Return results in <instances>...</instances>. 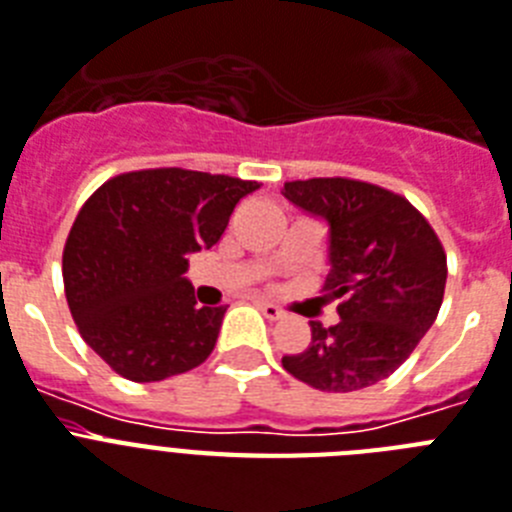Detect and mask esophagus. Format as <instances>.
<instances>
[{
  "mask_svg": "<svg viewBox=\"0 0 512 512\" xmlns=\"http://www.w3.org/2000/svg\"><path fill=\"white\" fill-rule=\"evenodd\" d=\"M257 307H260V313H263L268 321H278V318H284V310H281L278 305H273V302H263V299H260V302H257Z\"/></svg>",
  "mask_w": 512,
  "mask_h": 512,
  "instance_id": "obj_1",
  "label": "esophagus"
}]
</instances>
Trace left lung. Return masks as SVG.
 <instances>
[{"label":"left lung","mask_w":512,"mask_h":512,"mask_svg":"<svg viewBox=\"0 0 512 512\" xmlns=\"http://www.w3.org/2000/svg\"><path fill=\"white\" fill-rule=\"evenodd\" d=\"M284 197L328 226L326 299L339 323L310 321L313 342L281 363L321 392H357L405 363L434 326L447 257L405 197L352 178L284 184Z\"/></svg>","instance_id":"1"}]
</instances>
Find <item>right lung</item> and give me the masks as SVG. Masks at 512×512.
<instances>
[{"instance_id": "add662e5", "label": "right lung", "mask_w": 512, "mask_h": 512, "mask_svg": "<svg viewBox=\"0 0 512 512\" xmlns=\"http://www.w3.org/2000/svg\"><path fill=\"white\" fill-rule=\"evenodd\" d=\"M257 181L157 168L110 178L81 207L62 252V281L83 342L128 381L197 368L226 307L197 305L189 255L226 231Z\"/></svg>"}]
</instances>
